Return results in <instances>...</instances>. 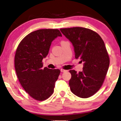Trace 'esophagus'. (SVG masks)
I'll use <instances>...</instances> for the list:
<instances>
[{"label":"esophagus","instance_id":"1","mask_svg":"<svg viewBox=\"0 0 121 121\" xmlns=\"http://www.w3.org/2000/svg\"><path fill=\"white\" fill-rule=\"evenodd\" d=\"M67 70H65V69H61V72H62V73H64V72H67Z\"/></svg>","mask_w":121,"mask_h":121}]
</instances>
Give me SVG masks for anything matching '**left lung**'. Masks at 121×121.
Instances as JSON below:
<instances>
[{
	"label": "left lung",
	"instance_id": "left-lung-1",
	"mask_svg": "<svg viewBox=\"0 0 121 121\" xmlns=\"http://www.w3.org/2000/svg\"><path fill=\"white\" fill-rule=\"evenodd\" d=\"M60 30L73 45L75 57L84 62L82 72L69 70L71 91L81 98H88L100 89L109 68L110 59L104 41L88 28L75 27Z\"/></svg>",
	"mask_w": 121,
	"mask_h": 121
}]
</instances>
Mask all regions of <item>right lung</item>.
I'll return each instance as SVG.
<instances>
[{"instance_id":"right-lung-1","label":"right lung","mask_w":121,"mask_h":121,"mask_svg":"<svg viewBox=\"0 0 121 121\" xmlns=\"http://www.w3.org/2000/svg\"><path fill=\"white\" fill-rule=\"evenodd\" d=\"M62 36L57 29H41L27 35L19 43L14 57L17 77L24 89L32 98L44 101L52 95L60 70L43 68L52 42Z\"/></svg>"}]
</instances>
